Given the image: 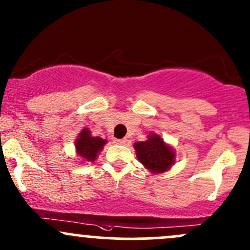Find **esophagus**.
Here are the masks:
<instances>
[{
	"mask_svg": "<svg viewBox=\"0 0 250 250\" xmlns=\"http://www.w3.org/2000/svg\"><path fill=\"white\" fill-rule=\"evenodd\" d=\"M114 143L115 144H120V146H122V144H125L126 143V139L125 138H123V139H117V138H115L114 139Z\"/></svg>",
	"mask_w": 250,
	"mask_h": 250,
	"instance_id": "1",
	"label": "esophagus"
}]
</instances>
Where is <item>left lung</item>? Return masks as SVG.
I'll return each instance as SVG.
<instances>
[{
  "mask_svg": "<svg viewBox=\"0 0 250 250\" xmlns=\"http://www.w3.org/2000/svg\"><path fill=\"white\" fill-rule=\"evenodd\" d=\"M133 147L139 162L152 174L165 173L175 163L176 154L173 146L155 132H150L146 141L136 142Z\"/></svg>",
  "mask_w": 250,
  "mask_h": 250,
  "instance_id": "8db88e82",
  "label": "left lung"
}]
</instances>
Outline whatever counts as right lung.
<instances>
[{
    "label": "right lung",
    "mask_w": 250,
    "mask_h": 250,
    "mask_svg": "<svg viewBox=\"0 0 250 250\" xmlns=\"http://www.w3.org/2000/svg\"><path fill=\"white\" fill-rule=\"evenodd\" d=\"M107 143L106 139L101 137H93L89 128H82L81 132L77 136L75 141V150L77 156L81 157V162H94L103 151L104 144Z\"/></svg>",
    "instance_id": "add662e5"
}]
</instances>
